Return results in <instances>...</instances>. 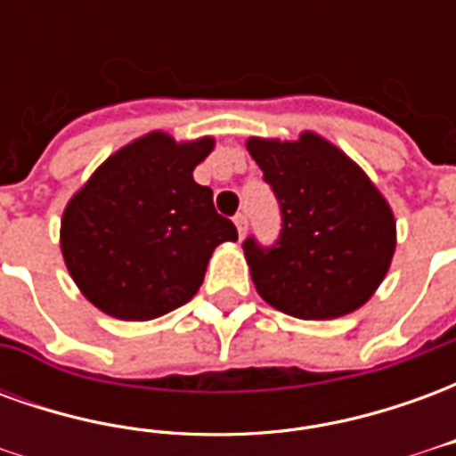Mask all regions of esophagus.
<instances>
[{
  "label": "esophagus",
  "mask_w": 456,
  "mask_h": 456,
  "mask_svg": "<svg viewBox=\"0 0 456 456\" xmlns=\"http://www.w3.org/2000/svg\"><path fill=\"white\" fill-rule=\"evenodd\" d=\"M234 224H237L239 237H244V234H247V227H248V219H247V215H241V212H239L237 217H234Z\"/></svg>",
  "instance_id": "obj_1"
}]
</instances>
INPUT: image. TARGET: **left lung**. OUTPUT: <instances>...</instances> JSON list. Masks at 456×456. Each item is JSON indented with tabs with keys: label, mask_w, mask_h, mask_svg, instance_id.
Returning a JSON list of instances; mask_svg holds the SVG:
<instances>
[{
	"label": "left lung",
	"mask_w": 456,
	"mask_h": 456,
	"mask_svg": "<svg viewBox=\"0 0 456 456\" xmlns=\"http://www.w3.org/2000/svg\"><path fill=\"white\" fill-rule=\"evenodd\" d=\"M281 205L273 247L244 241L251 281L268 305L300 320L362 307L395 251V219L379 188L344 151L313 131L297 141H247Z\"/></svg>",
	"instance_id": "left-lung-1"
}]
</instances>
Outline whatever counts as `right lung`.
<instances>
[{
    "label": "right lung",
    "mask_w": 456,
    "mask_h": 456,
    "mask_svg": "<svg viewBox=\"0 0 456 456\" xmlns=\"http://www.w3.org/2000/svg\"><path fill=\"white\" fill-rule=\"evenodd\" d=\"M212 136L175 141L151 131L112 153L61 219L65 266L83 296L119 320H153L198 293L209 256L237 227L192 170Z\"/></svg>",
    "instance_id": "add662e5"
}]
</instances>
